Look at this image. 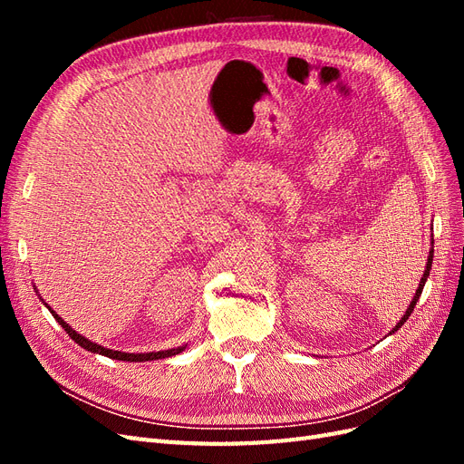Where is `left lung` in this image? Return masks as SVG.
<instances>
[{"mask_svg": "<svg viewBox=\"0 0 464 464\" xmlns=\"http://www.w3.org/2000/svg\"><path fill=\"white\" fill-rule=\"evenodd\" d=\"M431 261H433V249H430V256H428V263H426V271H424V276H422V280H420V285H418V290H416V294H414V298H412V302H411V305H409V310H406V314L401 317V321L397 323L395 325V329H392L391 333H395V331H399L404 323H406V319L411 317V314L414 312V305H416V302H418V298H420V294H422V290H424V285H426V280H428V276H430V269H431ZM389 333V334H391Z\"/></svg>", "mask_w": 464, "mask_h": 464, "instance_id": "8db88e82", "label": "left lung"}]
</instances>
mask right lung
<instances>
[{"instance_id": "obj_1", "label": "right lung", "mask_w": 464, "mask_h": 464, "mask_svg": "<svg viewBox=\"0 0 464 464\" xmlns=\"http://www.w3.org/2000/svg\"><path fill=\"white\" fill-rule=\"evenodd\" d=\"M46 305H48V304H46ZM48 310H50V305H48ZM50 312H52V315L55 317V321L60 323V325L65 329V333H67L69 336H72V339H73L79 346H82L85 350H91V353H94V354L108 356V358H111V360H123V362H149V360L170 358V356H176V354L184 353V350H186V346H178V348L160 350V353H147V354H130V353H120V350H110V348H104V346L96 344V343H91L89 339H85V336L79 334V333H75L72 327H69L67 323H65L58 314H55L53 310H50Z\"/></svg>"}]
</instances>
